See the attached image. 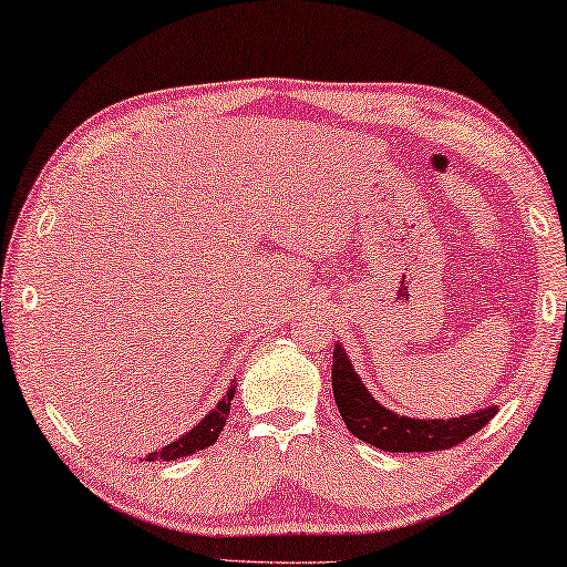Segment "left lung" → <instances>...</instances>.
Returning <instances> with one entry per match:
<instances>
[{"instance_id":"obj_1","label":"left lung","mask_w":567,"mask_h":567,"mask_svg":"<svg viewBox=\"0 0 567 567\" xmlns=\"http://www.w3.org/2000/svg\"><path fill=\"white\" fill-rule=\"evenodd\" d=\"M331 386L347 430L357 440L384 452L450 450L480 432L499 410L497 404H493L472 414L450 416V420H416V416L396 414L371 396L341 341L333 344Z\"/></svg>"}]
</instances>
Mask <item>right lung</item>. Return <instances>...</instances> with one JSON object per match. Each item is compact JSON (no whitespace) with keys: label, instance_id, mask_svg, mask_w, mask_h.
I'll return each mask as SVG.
<instances>
[{"label":"right lung","instance_id":"1","mask_svg":"<svg viewBox=\"0 0 567 567\" xmlns=\"http://www.w3.org/2000/svg\"><path fill=\"white\" fill-rule=\"evenodd\" d=\"M236 382L228 386V392L223 394L220 402L213 406V410L203 416V420L190 426L188 432L183 434V437H178L171 444H165V447L155 450V452H147L145 454V462H171V460H181V457H188V454H196L200 450L210 447L213 442L218 440V434L223 432V426H226V420H228V412H230V399L236 396Z\"/></svg>","mask_w":567,"mask_h":567}]
</instances>
